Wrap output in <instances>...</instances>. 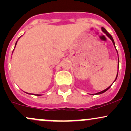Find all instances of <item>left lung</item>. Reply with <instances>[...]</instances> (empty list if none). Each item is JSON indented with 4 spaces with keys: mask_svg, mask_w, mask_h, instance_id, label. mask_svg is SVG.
Returning a JSON list of instances; mask_svg holds the SVG:
<instances>
[{
    "mask_svg": "<svg viewBox=\"0 0 131 131\" xmlns=\"http://www.w3.org/2000/svg\"><path fill=\"white\" fill-rule=\"evenodd\" d=\"M101 30H102V31H103L104 33H105V34H106V35H107V36L108 37L110 38V39H111V40L112 41V42H113V45H114V46L115 47V42H114V40H113V38H112V35H110V34H109V33L108 32V31H106V29L105 28H104L103 27H101ZM118 63H119V59H118ZM117 76H118V73H117V77H116V79H115V81L116 80V79H117ZM114 81V82H115ZM112 85H110V87H108V88H106V89H105V90H103V91H101V92H97V93H96V94H102V93H103V92H106V91H107V90H108V89H109V88H110L111 86H112Z\"/></svg>",
    "mask_w": 131,
    "mask_h": 131,
    "instance_id": "8db88e82",
    "label": "left lung"
}]
</instances>
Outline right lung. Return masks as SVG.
Segmentation results:
<instances>
[{
  "instance_id": "add662e5",
  "label": "right lung",
  "mask_w": 131,
  "mask_h": 131,
  "mask_svg": "<svg viewBox=\"0 0 131 131\" xmlns=\"http://www.w3.org/2000/svg\"><path fill=\"white\" fill-rule=\"evenodd\" d=\"M16 43H17V42H16V44H15V47H16ZM27 94H28V93H27ZM34 95H35V96H41V95H40V94H34Z\"/></svg>"
}]
</instances>
